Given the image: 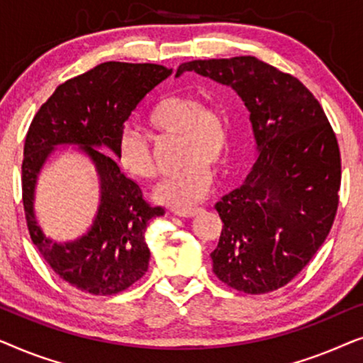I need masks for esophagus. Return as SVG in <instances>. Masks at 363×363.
<instances>
[{
  "label": "esophagus",
  "instance_id": "1",
  "mask_svg": "<svg viewBox=\"0 0 363 363\" xmlns=\"http://www.w3.org/2000/svg\"><path fill=\"white\" fill-rule=\"evenodd\" d=\"M201 211V208H188V210H173L177 216H183V218H193L196 216L198 213Z\"/></svg>",
  "mask_w": 363,
  "mask_h": 363
}]
</instances>
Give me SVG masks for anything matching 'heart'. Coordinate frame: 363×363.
<instances>
[{"label":"heart","instance_id":"1","mask_svg":"<svg viewBox=\"0 0 363 363\" xmlns=\"http://www.w3.org/2000/svg\"><path fill=\"white\" fill-rule=\"evenodd\" d=\"M155 133L180 135L182 170L167 177L155 188L162 205L186 210L210 191L213 168L226 162L231 147V118L218 104H203L195 96L172 94L158 101L145 116ZM117 160L137 180H152L157 168L147 142L132 130H123L117 142Z\"/></svg>","mask_w":363,"mask_h":363}]
</instances>
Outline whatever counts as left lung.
Segmentation results:
<instances>
[{"label":"left lung","instance_id":"1","mask_svg":"<svg viewBox=\"0 0 363 363\" xmlns=\"http://www.w3.org/2000/svg\"><path fill=\"white\" fill-rule=\"evenodd\" d=\"M188 71L242 99L257 148L245 183L215 205L225 226L213 271L246 294L279 289L304 269L334 223L342 177L335 133L299 79L257 57L190 61L177 77Z\"/></svg>","mask_w":363,"mask_h":363}]
</instances>
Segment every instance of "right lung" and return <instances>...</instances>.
Instances as JSON below:
<instances>
[{
  "label": "right lung",
  "instance_id": "obj_1",
  "mask_svg": "<svg viewBox=\"0 0 363 363\" xmlns=\"http://www.w3.org/2000/svg\"><path fill=\"white\" fill-rule=\"evenodd\" d=\"M170 74L172 69L158 64H99L61 84L29 125L21 167L29 235L52 271L79 291L94 296L117 294L148 269L150 250L145 231L150 220L163 216L165 210L148 205L140 186L123 175L116 160L117 142L133 108ZM69 145L79 146L96 167L101 203L86 235L57 243L37 225L33 190L47 158L57 146Z\"/></svg>",
  "mask_w": 363,
  "mask_h": 363
}]
</instances>
